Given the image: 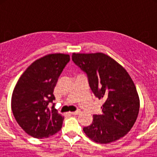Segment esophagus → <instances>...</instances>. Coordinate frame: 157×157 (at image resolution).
<instances>
[{
	"instance_id": "1",
	"label": "esophagus",
	"mask_w": 157,
	"mask_h": 157,
	"mask_svg": "<svg viewBox=\"0 0 157 157\" xmlns=\"http://www.w3.org/2000/svg\"><path fill=\"white\" fill-rule=\"evenodd\" d=\"M80 113V111L78 110V111H75V112H71V114L73 115V116H75V115H78Z\"/></svg>"
}]
</instances>
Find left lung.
Masks as SVG:
<instances>
[{"label": "left lung", "mask_w": 157, "mask_h": 157, "mask_svg": "<svg viewBox=\"0 0 157 157\" xmlns=\"http://www.w3.org/2000/svg\"><path fill=\"white\" fill-rule=\"evenodd\" d=\"M72 61L86 74L96 98L105 101L101 115L83 131L95 142L110 143L123 138L134 126L139 112L135 85L123 67L105 54L73 53Z\"/></svg>", "instance_id": "left-lung-1"}]
</instances>
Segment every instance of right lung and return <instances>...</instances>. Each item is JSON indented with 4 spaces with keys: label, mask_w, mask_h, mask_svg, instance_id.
Returning <instances> with one entry per match:
<instances>
[{
    "label": "right lung",
    "mask_w": 157,
    "mask_h": 157,
    "mask_svg": "<svg viewBox=\"0 0 157 157\" xmlns=\"http://www.w3.org/2000/svg\"><path fill=\"white\" fill-rule=\"evenodd\" d=\"M69 61V55L49 54L34 61L19 78L12 94V110L18 124L29 135L48 138L61 129L63 117L52 103L53 89Z\"/></svg>",
    "instance_id": "obj_1"
}]
</instances>
